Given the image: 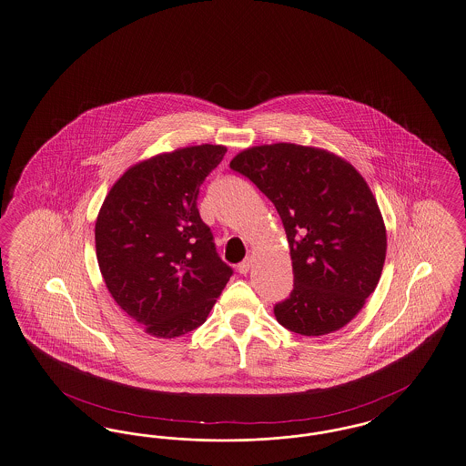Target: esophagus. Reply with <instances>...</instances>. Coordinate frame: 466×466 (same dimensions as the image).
I'll list each match as a JSON object with an SVG mask.
<instances>
[{
    "label": "esophagus",
    "mask_w": 466,
    "mask_h": 466,
    "mask_svg": "<svg viewBox=\"0 0 466 466\" xmlns=\"http://www.w3.org/2000/svg\"><path fill=\"white\" fill-rule=\"evenodd\" d=\"M249 268H251V258H246V260L241 261V263L238 265V272L244 274V276L249 272Z\"/></svg>",
    "instance_id": "34e87169"
}]
</instances>
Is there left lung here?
<instances>
[{"label": "left lung", "instance_id": "1", "mask_svg": "<svg viewBox=\"0 0 466 466\" xmlns=\"http://www.w3.org/2000/svg\"><path fill=\"white\" fill-rule=\"evenodd\" d=\"M230 169L274 203L288 236L295 280L274 307L280 326L303 336L343 328L374 291L387 255L366 180L335 154L295 144L242 150Z\"/></svg>", "mask_w": 466, "mask_h": 466}]
</instances>
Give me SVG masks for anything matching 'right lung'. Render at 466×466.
Segmentation results:
<instances>
[{"mask_svg": "<svg viewBox=\"0 0 466 466\" xmlns=\"http://www.w3.org/2000/svg\"><path fill=\"white\" fill-rule=\"evenodd\" d=\"M222 146L159 154L131 167L95 224L96 260L116 303L156 338L199 328L234 270L198 209L199 187Z\"/></svg>", "mask_w": 466, "mask_h": 466, "instance_id": "obj_1", "label": "right lung"}]
</instances>
